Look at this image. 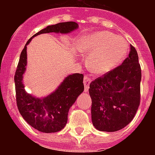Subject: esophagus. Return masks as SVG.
<instances>
[{
	"label": "esophagus",
	"mask_w": 155,
	"mask_h": 155,
	"mask_svg": "<svg viewBox=\"0 0 155 155\" xmlns=\"http://www.w3.org/2000/svg\"><path fill=\"white\" fill-rule=\"evenodd\" d=\"M91 81V78L88 76H84V91L87 92L89 89V84Z\"/></svg>",
	"instance_id": "34e87169"
}]
</instances>
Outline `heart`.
<instances>
[{
  "instance_id": "1",
  "label": "heart",
  "mask_w": 155,
  "mask_h": 155,
  "mask_svg": "<svg viewBox=\"0 0 155 155\" xmlns=\"http://www.w3.org/2000/svg\"><path fill=\"white\" fill-rule=\"evenodd\" d=\"M81 52L89 55L87 68L96 75H105L116 68L125 60L129 45L124 37L109 31H98L90 35L81 47Z\"/></svg>"
}]
</instances>
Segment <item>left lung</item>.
Wrapping results in <instances>:
<instances>
[{
    "mask_svg": "<svg viewBox=\"0 0 155 155\" xmlns=\"http://www.w3.org/2000/svg\"><path fill=\"white\" fill-rule=\"evenodd\" d=\"M140 81L137 52L130 45L121 65L90 84L91 121L97 130L116 132L132 121L140 105Z\"/></svg>",
    "mask_w": 155,
    "mask_h": 155,
    "instance_id": "obj_1",
    "label": "left lung"
}]
</instances>
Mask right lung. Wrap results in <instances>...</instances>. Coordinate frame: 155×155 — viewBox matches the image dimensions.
I'll list each match as a JSON object with an SVG mask.
<instances>
[{
  "instance_id": "add662e5",
  "label": "right lung",
  "mask_w": 155,
  "mask_h": 155,
  "mask_svg": "<svg viewBox=\"0 0 155 155\" xmlns=\"http://www.w3.org/2000/svg\"><path fill=\"white\" fill-rule=\"evenodd\" d=\"M78 28L74 21L61 22L49 25L31 37L21 51L15 75L16 101L18 109L31 127L42 133L61 131L67 124L70 108L84 91L82 74H74L66 77L59 87L44 98H37L25 90L23 74L27 65V45L32 38L42 33H70Z\"/></svg>"
}]
</instances>
